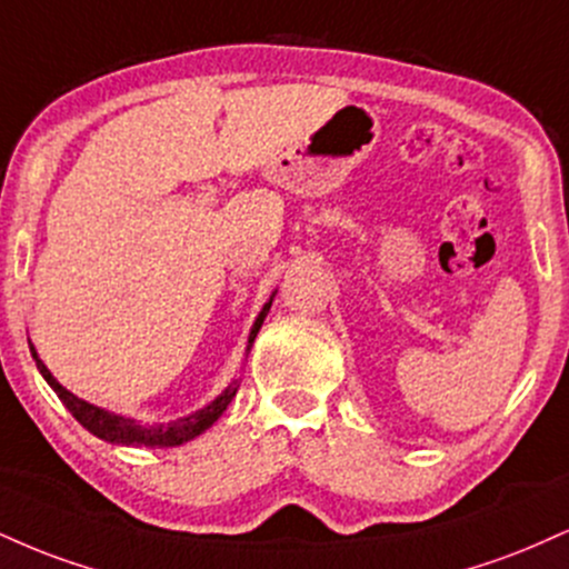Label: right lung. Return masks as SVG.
<instances>
[{
  "instance_id": "1",
  "label": "right lung",
  "mask_w": 569,
  "mask_h": 569,
  "mask_svg": "<svg viewBox=\"0 0 569 569\" xmlns=\"http://www.w3.org/2000/svg\"><path fill=\"white\" fill-rule=\"evenodd\" d=\"M272 299H276V291H272V297L267 299L262 310H259L257 321H253L251 331H248L246 356L251 352L253 339H257L259 329H262L267 312H270V307H272ZM31 356H34L39 375H42L44 382H48L50 388L56 390L58 398L63 401V407H67L71 415H74V420L80 422L82 428H88L90 433L98 436V439H103L109 443H122V447H179V443L192 441L194 436L206 433V430L219 420L221 411L230 407V401L240 388L238 380H232L217 398H213L211 403H206L202 409L192 411V415L179 417V420H173V422H154V426H143V422L133 420V417L114 415V411L96 407V403H88L84 398H77L74 393H71V390H67L61 382L56 380L53 371L44 367L42 358L37 356L34 345H31Z\"/></svg>"
}]
</instances>
